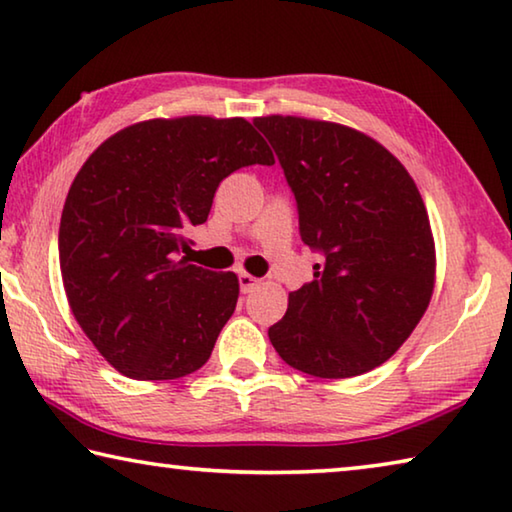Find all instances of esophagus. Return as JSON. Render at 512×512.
<instances>
[{"label":"esophagus","mask_w":512,"mask_h":512,"mask_svg":"<svg viewBox=\"0 0 512 512\" xmlns=\"http://www.w3.org/2000/svg\"><path fill=\"white\" fill-rule=\"evenodd\" d=\"M238 281H240V290L245 292V295H247V292L254 290V288L258 286V283H261V281L256 279V276H251V274H247V272H240V274H238Z\"/></svg>","instance_id":"esophagus-1"}]
</instances>
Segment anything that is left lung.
<instances>
[{
	"mask_svg": "<svg viewBox=\"0 0 512 512\" xmlns=\"http://www.w3.org/2000/svg\"><path fill=\"white\" fill-rule=\"evenodd\" d=\"M295 192L299 233L324 256L290 292L270 342L290 367L320 379L374 370L429 308L435 245L415 181L388 149L345 124L256 117Z\"/></svg>",
	"mask_w": 512,
	"mask_h": 512,
	"instance_id": "8db88e82",
	"label": "left lung"
}]
</instances>
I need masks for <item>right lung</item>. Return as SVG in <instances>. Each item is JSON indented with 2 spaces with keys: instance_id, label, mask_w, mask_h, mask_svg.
Instances as JSON below:
<instances>
[{
  "instance_id": "obj_1",
  "label": "right lung",
  "mask_w": 512,
  "mask_h": 512,
  "mask_svg": "<svg viewBox=\"0 0 512 512\" xmlns=\"http://www.w3.org/2000/svg\"><path fill=\"white\" fill-rule=\"evenodd\" d=\"M272 165L245 117L186 115L117 131L67 192L58 258L83 333L117 372L167 381L197 372L236 311L238 276L181 258L231 172Z\"/></svg>"
}]
</instances>
